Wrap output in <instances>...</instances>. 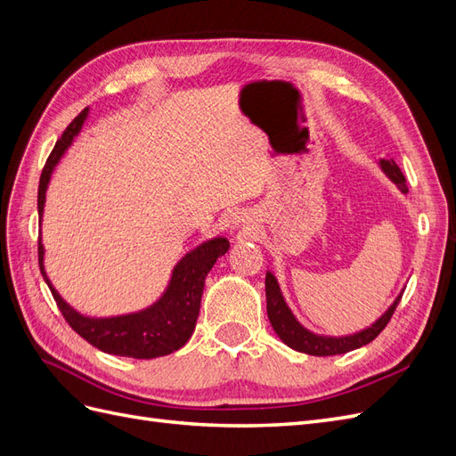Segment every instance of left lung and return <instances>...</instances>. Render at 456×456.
<instances>
[{
	"label": "left lung",
	"mask_w": 456,
	"mask_h": 456,
	"mask_svg": "<svg viewBox=\"0 0 456 456\" xmlns=\"http://www.w3.org/2000/svg\"><path fill=\"white\" fill-rule=\"evenodd\" d=\"M380 167L392 178V183H395L399 190L405 194L407 191L405 176L402 169L397 167V163L394 159H380ZM402 295L403 293H399L397 298L394 300V305L386 310L375 323L360 330V333H354L348 337H322V335L310 333L308 329H305L295 320V315L291 314V310H289V306L285 305V300L281 297L278 281H275V278L270 272L266 273V310H268V320L275 330V335H278L289 348H293L297 352H305L310 355L346 354L355 348L365 346V344H369L370 340H375L380 335V330L392 320L399 300H402Z\"/></svg>",
	"instance_id": "1"
}]
</instances>
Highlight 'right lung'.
<instances>
[{
    "label": "right lung",
    "instance_id": "add662e5",
    "mask_svg": "<svg viewBox=\"0 0 456 456\" xmlns=\"http://www.w3.org/2000/svg\"><path fill=\"white\" fill-rule=\"evenodd\" d=\"M87 118V108L72 119L62 133L61 139L54 144L49 154L45 167L39 176L37 188V213L41 216L45 205V191L51 173L54 165L59 163L68 146L72 144L74 136L84 127ZM226 238H215L201 243L194 251H190L183 260L178 262L173 270V278L163 297L151 305L150 308L118 317H86L70 308L54 291L49 278L44 270V245L41 240L37 241V255H39V270L44 275L45 283L49 285L54 302L76 333L86 338L94 348H99L106 354L134 357V360H151V357L167 355L183 348L188 338L194 333L196 320L200 315L201 295L205 287V278L218 256H223L228 251Z\"/></svg>",
    "mask_w": 456,
    "mask_h": 456
}]
</instances>
